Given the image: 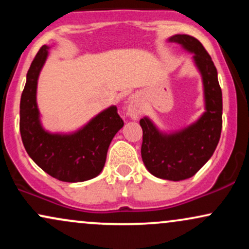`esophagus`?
Masks as SVG:
<instances>
[{
  "mask_svg": "<svg viewBox=\"0 0 249 249\" xmlns=\"http://www.w3.org/2000/svg\"><path fill=\"white\" fill-rule=\"evenodd\" d=\"M142 112V107L139 99L136 96L131 97L130 101L127 104V115L130 116V118L132 119H138Z\"/></svg>",
  "mask_w": 249,
  "mask_h": 249,
  "instance_id": "esophagus-1",
  "label": "esophagus"
}]
</instances>
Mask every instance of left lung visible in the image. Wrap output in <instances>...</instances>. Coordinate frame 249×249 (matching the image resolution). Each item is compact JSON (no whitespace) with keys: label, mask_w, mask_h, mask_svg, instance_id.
<instances>
[{"label":"left lung","mask_w":249,"mask_h":249,"mask_svg":"<svg viewBox=\"0 0 249 249\" xmlns=\"http://www.w3.org/2000/svg\"><path fill=\"white\" fill-rule=\"evenodd\" d=\"M168 41L179 43L194 53L204 83L206 112L194 124L172 134L159 132L144 117L139 122L142 128V158L148 172L157 178L179 181L193 177L215 151L222 127V93L215 65L198 39L174 35Z\"/></svg>","instance_id":"8db88e82"}]
</instances>
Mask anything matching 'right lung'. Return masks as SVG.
I'll return each instance as SVG.
<instances>
[{"instance_id":"obj_1","label":"right lung","mask_w":249,"mask_h":249,"mask_svg":"<svg viewBox=\"0 0 249 249\" xmlns=\"http://www.w3.org/2000/svg\"><path fill=\"white\" fill-rule=\"evenodd\" d=\"M43 45L31 63L19 104V132L25 151L44 172L67 182L92 179L102 172L107 148L124 125L116 107L97 115L71 134L47 132L39 122L36 103L37 79L48 57Z\"/></svg>"}]
</instances>
